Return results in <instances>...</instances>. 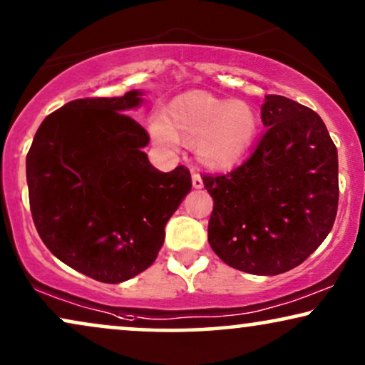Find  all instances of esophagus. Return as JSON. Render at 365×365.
Instances as JSON below:
<instances>
[{"instance_id":"obj_1","label":"esophagus","mask_w":365,"mask_h":365,"mask_svg":"<svg viewBox=\"0 0 365 365\" xmlns=\"http://www.w3.org/2000/svg\"><path fill=\"white\" fill-rule=\"evenodd\" d=\"M192 183H193V187H195V188L203 187V180L200 177V173H198L195 168H192Z\"/></svg>"}]
</instances>
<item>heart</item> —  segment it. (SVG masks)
<instances>
[{
  "instance_id": "heart-1",
  "label": "heart",
  "mask_w": 365,
  "mask_h": 365,
  "mask_svg": "<svg viewBox=\"0 0 365 365\" xmlns=\"http://www.w3.org/2000/svg\"><path fill=\"white\" fill-rule=\"evenodd\" d=\"M152 135L167 147L178 140L195 145L202 163L222 170L240 162L252 148L259 135V118L244 101L192 91L170 105L167 118L153 120Z\"/></svg>"
}]
</instances>
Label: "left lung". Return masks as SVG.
Here are the masks:
<instances>
[{"label":"left lung","mask_w":365,"mask_h":365,"mask_svg":"<svg viewBox=\"0 0 365 365\" xmlns=\"http://www.w3.org/2000/svg\"><path fill=\"white\" fill-rule=\"evenodd\" d=\"M267 132L232 172L203 173L213 198L208 244L233 269L284 274L332 230L339 205L337 148L314 110L280 95L262 105Z\"/></svg>","instance_id":"1"}]
</instances>
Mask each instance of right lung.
<instances>
[{"instance_id":"obj_1","label":"right lung","mask_w":365,"mask_h":365,"mask_svg":"<svg viewBox=\"0 0 365 365\" xmlns=\"http://www.w3.org/2000/svg\"><path fill=\"white\" fill-rule=\"evenodd\" d=\"M138 91L73 100L43 120L26 155L28 195L43 244L71 269L118 284L148 269L165 225L192 188L187 167L160 172L150 135L123 111Z\"/></svg>"}]
</instances>
